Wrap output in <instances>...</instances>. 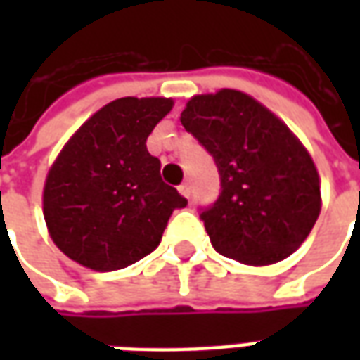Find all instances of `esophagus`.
<instances>
[{"instance_id":"34e87169","label":"esophagus","mask_w":360,"mask_h":360,"mask_svg":"<svg viewBox=\"0 0 360 360\" xmlns=\"http://www.w3.org/2000/svg\"><path fill=\"white\" fill-rule=\"evenodd\" d=\"M179 193L185 196V198H188V196H191V185H188L187 181H185V183H181V185H179Z\"/></svg>"}]
</instances>
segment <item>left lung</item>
<instances>
[{
  "label": "left lung",
  "mask_w": 360,
  "mask_h": 360,
  "mask_svg": "<svg viewBox=\"0 0 360 360\" xmlns=\"http://www.w3.org/2000/svg\"><path fill=\"white\" fill-rule=\"evenodd\" d=\"M181 123L218 167V198L198 208L214 249L252 266L299 249L320 214V181L287 125L239 90L195 96Z\"/></svg>",
  "instance_id": "left-lung-1"
}]
</instances>
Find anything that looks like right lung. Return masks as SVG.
Instances as JSON below:
<instances>
[{
  "label": "right lung",
  "mask_w": 360,
  "mask_h": 360,
  "mask_svg": "<svg viewBox=\"0 0 360 360\" xmlns=\"http://www.w3.org/2000/svg\"><path fill=\"white\" fill-rule=\"evenodd\" d=\"M172 105L169 98H119L94 113L51 165L44 218L75 262L98 271L134 264L160 245L173 210L187 206L146 148Z\"/></svg>",
  "instance_id": "add662e5"
}]
</instances>
